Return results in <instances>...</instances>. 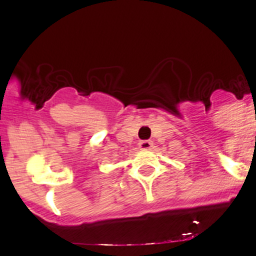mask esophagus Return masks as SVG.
Instances as JSON below:
<instances>
[{"label": "esophagus", "instance_id": "esophagus-1", "mask_svg": "<svg viewBox=\"0 0 256 256\" xmlns=\"http://www.w3.org/2000/svg\"><path fill=\"white\" fill-rule=\"evenodd\" d=\"M152 146V142H150V140H140V143H138V148L142 149V150H148Z\"/></svg>", "mask_w": 256, "mask_h": 256}]
</instances>
